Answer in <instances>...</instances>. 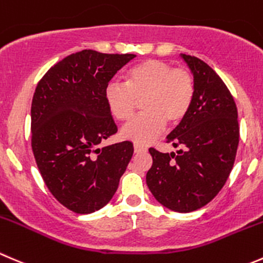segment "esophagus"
I'll return each instance as SVG.
<instances>
[{
	"mask_svg": "<svg viewBox=\"0 0 263 263\" xmlns=\"http://www.w3.org/2000/svg\"><path fill=\"white\" fill-rule=\"evenodd\" d=\"M134 149H135V153L146 152V147H145L144 145H140V144H135L134 145Z\"/></svg>",
	"mask_w": 263,
	"mask_h": 263,
	"instance_id": "34e87169",
	"label": "esophagus"
}]
</instances>
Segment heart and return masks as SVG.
<instances>
[{
    "label": "heart",
    "instance_id": "b5f03b06",
    "mask_svg": "<svg viewBox=\"0 0 263 263\" xmlns=\"http://www.w3.org/2000/svg\"><path fill=\"white\" fill-rule=\"evenodd\" d=\"M195 93L194 77L185 68H173L163 60L141 61L129 68L124 83L109 82L105 101L118 121L131 118L141 100L144 113L132 118L121 129L123 139L146 144L168 126L178 124L189 113Z\"/></svg>",
    "mask_w": 263,
    "mask_h": 263
}]
</instances>
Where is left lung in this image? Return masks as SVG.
Segmentation results:
<instances>
[{"label":"left lung","mask_w":263,"mask_h":263,"mask_svg":"<svg viewBox=\"0 0 263 263\" xmlns=\"http://www.w3.org/2000/svg\"><path fill=\"white\" fill-rule=\"evenodd\" d=\"M195 83L193 104L167 136L177 153L149 152L146 183L155 199L175 212H193L220 193L239 145L238 109L220 76L200 59L182 53Z\"/></svg>","instance_id":"1"}]
</instances>
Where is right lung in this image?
Returning <instances> with one entry per match:
<instances>
[{
  "label": "right lung",
  "mask_w": 263,
  "mask_h": 263,
  "mask_svg": "<svg viewBox=\"0 0 263 263\" xmlns=\"http://www.w3.org/2000/svg\"><path fill=\"white\" fill-rule=\"evenodd\" d=\"M134 58L82 50L51 67L35 87L30 109L35 163L55 199L74 213L108 204L134 154L131 141L99 147L117 134L105 88Z\"/></svg>",
  "instance_id": "right-lung-1"
}]
</instances>
